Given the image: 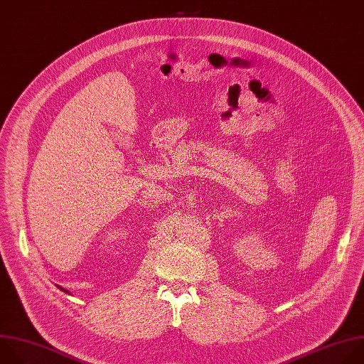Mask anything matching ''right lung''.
Here are the masks:
<instances>
[{
    "label": "right lung",
    "mask_w": 364,
    "mask_h": 364,
    "mask_svg": "<svg viewBox=\"0 0 364 364\" xmlns=\"http://www.w3.org/2000/svg\"><path fill=\"white\" fill-rule=\"evenodd\" d=\"M60 289H61V290H63V291H65V293H68V291H67V290H64V289H63V287H60Z\"/></svg>",
    "instance_id": "1"
}]
</instances>
